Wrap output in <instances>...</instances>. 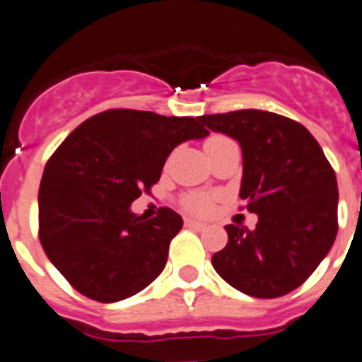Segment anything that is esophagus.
<instances>
[{
	"label": "esophagus",
	"mask_w": 362,
	"mask_h": 362,
	"mask_svg": "<svg viewBox=\"0 0 362 362\" xmlns=\"http://www.w3.org/2000/svg\"><path fill=\"white\" fill-rule=\"evenodd\" d=\"M185 226H188V228H194V230L206 228V225H204V223H201V221H194V219H185Z\"/></svg>",
	"instance_id": "obj_1"
}]
</instances>
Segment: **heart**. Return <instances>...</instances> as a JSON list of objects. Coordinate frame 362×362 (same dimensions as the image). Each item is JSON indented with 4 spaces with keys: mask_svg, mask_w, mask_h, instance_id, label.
Returning <instances> with one entry per match:
<instances>
[{
    "mask_svg": "<svg viewBox=\"0 0 362 362\" xmlns=\"http://www.w3.org/2000/svg\"><path fill=\"white\" fill-rule=\"evenodd\" d=\"M219 139H225V137H210L209 141L204 143V145H209V143H214V141H219ZM185 209L188 210V212H194V214H204L209 212L210 210V197L203 196V194H192V196H187L183 201Z\"/></svg>",
    "mask_w": 362,
    "mask_h": 362,
    "instance_id": "obj_1",
    "label": "heart"
}]
</instances>
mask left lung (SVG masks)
<instances>
[{
    "label": "left lung",
    "instance_id": "8db88e82",
    "mask_svg": "<svg viewBox=\"0 0 362 362\" xmlns=\"http://www.w3.org/2000/svg\"><path fill=\"white\" fill-rule=\"evenodd\" d=\"M199 123L239 143V197L257 214L255 230L225 226L228 243L212 264L230 286L259 299L292 292L319 267L337 235V179L315 137L267 110L201 116Z\"/></svg>",
    "mask_w": 362,
    "mask_h": 362
}]
</instances>
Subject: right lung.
<instances>
[{"label": "right lung", "mask_w": 362, "mask_h": 362, "mask_svg": "<svg viewBox=\"0 0 362 362\" xmlns=\"http://www.w3.org/2000/svg\"><path fill=\"white\" fill-rule=\"evenodd\" d=\"M209 136L199 117L107 110L86 119L52 153L40 185V241L83 296L117 303L163 272L183 228L170 209L145 219L130 204L161 177L177 145Z\"/></svg>", "instance_id": "right-lung-1"}]
</instances>
